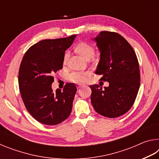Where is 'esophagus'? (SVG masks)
Masks as SVG:
<instances>
[{
	"instance_id": "34e87169",
	"label": "esophagus",
	"mask_w": 159,
	"mask_h": 159,
	"mask_svg": "<svg viewBox=\"0 0 159 159\" xmlns=\"http://www.w3.org/2000/svg\"><path fill=\"white\" fill-rule=\"evenodd\" d=\"M83 87H84V85H79V87H78V88H79V89H80V88H82Z\"/></svg>"
}]
</instances>
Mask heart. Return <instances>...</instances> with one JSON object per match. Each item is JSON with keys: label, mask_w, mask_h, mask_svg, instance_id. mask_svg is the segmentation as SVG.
<instances>
[{"label": "heart", "mask_w": 159, "mask_h": 159, "mask_svg": "<svg viewBox=\"0 0 159 159\" xmlns=\"http://www.w3.org/2000/svg\"><path fill=\"white\" fill-rule=\"evenodd\" d=\"M74 50L76 51L80 56L85 59V60H89L93 57L94 55V50L93 46L90 43L85 42H81L78 43L76 46L74 47ZM69 55L68 53H65L64 56V62L65 63L67 59H68ZM90 76V72L85 71V72H74V73L71 74L69 76V80L73 83H77V84H80V83H83L87 80L88 77Z\"/></svg>", "instance_id": "heart-1"}]
</instances>
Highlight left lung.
Wrapping results in <instances>:
<instances>
[{
    "label": "left lung",
    "instance_id": "obj_1",
    "mask_svg": "<svg viewBox=\"0 0 159 159\" xmlns=\"http://www.w3.org/2000/svg\"><path fill=\"white\" fill-rule=\"evenodd\" d=\"M100 53L95 74L109 82L102 89L90 85L91 103L102 116L116 118L129 111L135 100L140 85L139 63L133 48L120 34L101 31L92 39Z\"/></svg>",
    "mask_w": 159,
    "mask_h": 159
}]
</instances>
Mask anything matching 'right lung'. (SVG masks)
Wrapping results in <instances>:
<instances>
[{
  "label": "right lung",
  "instance_id": "right-lung-1",
  "mask_svg": "<svg viewBox=\"0 0 159 159\" xmlns=\"http://www.w3.org/2000/svg\"><path fill=\"white\" fill-rule=\"evenodd\" d=\"M76 35L57 39L43 40L24 55L19 71V88L27 111L38 121L54 125L64 121L71 112L77 88L69 83L63 90L54 93V74L62 69L64 52Z\"/></svg>",
  "mask_w": 159,
  "mask_h": 159
}]
</instances>
